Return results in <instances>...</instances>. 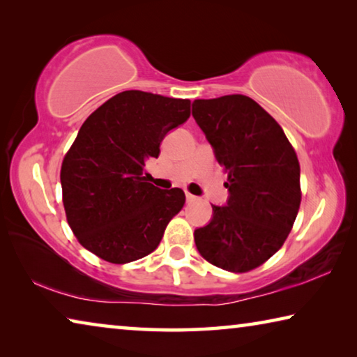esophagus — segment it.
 Wrapping results in <instances>:
<instances>
[{
	"instance_id": "1",
	"label": "esophagus",
	"mask_w": 357,
	"mask_h": 357,
	"mask_svg": "<svg viewBox=\"0 0 357 357\" xmlns=\"http://www.w3.org/2000/svg\"><path fill=\"white\" fill-rule=\"evenodd\" d=\"M185 200H187V203H193L197 200V197L192 195V193H185Z\"/></svg>"
}]
</instances>
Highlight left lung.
Segmentation results:
<instances>
[{
	"label": "left lung",
	"instance_id": "obj_1",
	"mask_svg": "<svg viewBox=\"0 0 357 357\" xmlns=\"http://www.w3.org/2000/svg\"><path fill=\"white\" fill-rule=\"evenodd\" d=\"M192 116L228 174V200L193 233L200 255L229 273H247L285 243L301 204V168L285 132L243 94L197 99Z\"/></svg>",
	"mask_w": 357,
	"mask_h": 357
}]
</instances>
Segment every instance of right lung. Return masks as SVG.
I'll return each instance as SVG.
<instances>
[{
    "label": "right lung",
    "instance_id": "obj_1",
    "mask_svg": "<svg viewBox=\"0 0 357 357\" xmlns=\"http://www.w3.org/2000/svg\"><path fill=\"white\" fill-rule=\"evenodd\" d=\"M189 116V99L134 89L89 114L61 167L66 217L84 249L114 264L157 249L185 195L178 187L153 185L143 168Z\"/></svg>",
    "mask_w": 357,
    "mask_h": 357
}]
</instances>
